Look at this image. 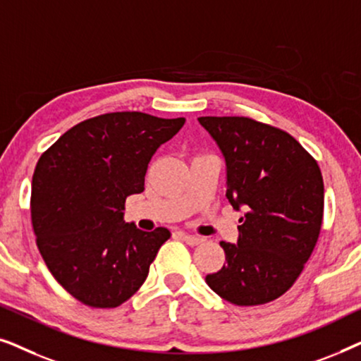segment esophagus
<instances>
[{"instance_id":"esophagus-1","label":"esophagus","mask_w":361,"mask_h":361,"mask_svg":"<svg viewBox=\"0 0 361 361\" xmlns=\"http://www.w3.org/2000/svg\"><path fill=\"white\" fill-rule=\"evenodd\" d=\"M182 238H184V241L187 245H190V246H197V245H200V243H204V238H202V236H195V235H185V233H182Z\"/></svg>"}]
</instances>
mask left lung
I'll return each instance as SVG.
<instances>
[{"instance_id": "1", "label": "left lung", "mask_w": 361, "mask_h": 361, "mask_svg": "<svg viewBox=\"0 0 361 361\" xmlns=\"http://www.w3.org/2000/svg\"><path fill=\"white\" fill-rule=\"evenodd\" d=\"M226 166V199L240 219L236 243L221 241L225 264L205 283L235 305L283 295L317 243L324 180L314 157L278 128L245 116H200Z\"/></svg>"}]
</instances>
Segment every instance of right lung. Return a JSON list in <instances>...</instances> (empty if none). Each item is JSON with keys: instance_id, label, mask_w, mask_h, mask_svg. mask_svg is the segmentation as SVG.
<instances>
[{"instance_id": "right-lung-1", "label": "right lung", "mask_w": 361, "mask_h": 361, "mask_svg": "<svg viewBox=\"0 0 361 361\" xmlns=\"http://www.w3.org/2000/svg\"><path fill=\"white\" fill-rule=\"evenodd\" d=\"M185 118L140 111L90 118L71 128L39 159L31 219L54 278L90 307H118L141 288L169 230L126 224V197L145 190L151 157Z\"/></svg>"}]
</instances>
